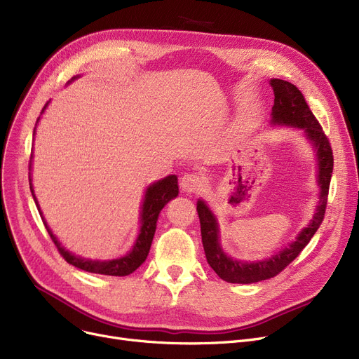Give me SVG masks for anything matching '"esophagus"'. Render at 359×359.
<instances>
[{
  "mask_svg": "<svg viewBox=\"0 0 359 359\" xmlns=\"http://www.w3.org/2000/svg\"><path fill=\"white\" fill-rule=\"evenodd\" d=\"M180 187L183 192H187V194L199 192L203 187V179L196 173H186L180 180Z\"/></svg>",
  "mask_w": 359,
  "mask_h": 359,
  "instance_id": "34e87169",
  "label": "esophagus"
}]
</instances>
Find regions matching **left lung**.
Instances as JSON below:
<instances>
[{"label": "left lung", "instance_id": "obj_1", "mask_svg": "<svg viewBox=\"0 0 359 359\" xmlns=\"http://www.w3.org/2000/svg\"><path fill=\"white\" fill-rule=\"evenodd\" d=\"M271 86L275 94L272 106V123L304 129L307 138L313 142L317 153L318 184L322 194H320L317 212L307 227L297 236L295 241H292L288 248L278 252L271 259L252 263L233 260L222 252L218 240L217 219L206 203L203 201H198L196 211L201 221V236L206 260H208L210 266L221 279L231 282V284H253V282L273 278L284 271L307 246L320 227V224H322L326 212L329 186L333 172V153L329 138L326 137L322 125L318 123L313 111L310 110L303 93L294 84L273 79L271 80Z\"/></svg>", "mask_w": 359, "mask_h": 359}]
</instances>
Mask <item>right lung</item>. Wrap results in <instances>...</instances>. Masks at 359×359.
I'll return each instance as SVG.
<instances>
[{
  "label": "right lung",
  "mask_w": 359,
  "mask_h": 359,
  "mask_svg": "<svg viewBox=\"0 0 359 359\" xmlns=\"http://www.w3.org/2000/svg\"><path fill=\"white\" fill-rule=\"evenodd\" d=\"M46 106H48V103L42 109V113L46 109ZM29 170H30V165H29ZM29 182H32L30 176H29ZM30 191H32L33 199L36 202L37 210H39V205H37L36 196L33 194L32 183H30ZM177 195H179V186H177V177L175 175L167 176L158 182H156L154 184H151L145 192V199H144L142 211H141V230H140V236L134 244V248H132V250L126 256L107 260V262L81 259L79 256H74L68 250H65L61 246V243L56 240V237L49 230L48 224L45 222V218L42 217V212H41V217L43 219L45 227H46L53 244L56 246V249H58L61 256L69 263V265L79 268V269H83L86 272H91V273L110 275V276H126L134 271H137L145 262L149 248H151V243H153V238H154L158 214L164 208V205L170 199L176 198Z\"/></svg>",
  "instance_id": "1"
}]
</instances>
